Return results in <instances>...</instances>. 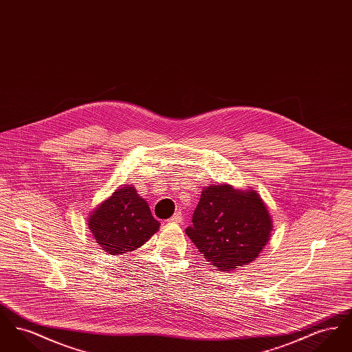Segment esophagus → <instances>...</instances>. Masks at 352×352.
Returning a JSON list of instances; mask_svg holds the SVG:
<instances>
[{"mask_svg": "<svg viewBox=\"0 0 352 352\" xmlns=\"http://www.w3.org/2000/svg\"><path fill=\"white\" fill-rule=\"evenodd\" d=\"M182 214L181 212H175L171 218L168 219V223H175V224H178V223H182Z\"/></svg>", "mask_w": 352, "mask_h": 352, "instance_id": "1", "label": "esophagus"}]
</instances>
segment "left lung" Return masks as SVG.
I'll return each mask as SVG.
<instances>
[{
  "mask_svg": "<svg viewBox=\"0 0 352 352\" xmlns=\"http://www.w3.org/2000/svg\"><path fill=\"white\" fill-rule=\"evenodd\" d=\"M272 230L268 207L256 190L220 184L203 188L186 234L211 265L232 272L258 257Z\"/></svg>",
  "mask_w": 352,
  "mask_h": 352,
  "instance_id": "1",
  "label": "left lung"
}]
</instances>
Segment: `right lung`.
I'll list each match as a JSON object with an SVG mask.
<instances>
[{
	"instance_id": "add662e5",
	"label": "right lung",
	"mask_w": 352,
	"mask_h": 352,
	"mask_svg": "<svg viewBox=\"0 0 352 352\" xmlns=\"http://www.w3.org/2000/svg\"><path fill=\"white\" fill-rule=\"evenodd\" d=\"M87 224L101 250L113 256L140 248L161 226L133 184L116 188L91 212Z\"/></svg>"
}]
</instances>
